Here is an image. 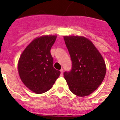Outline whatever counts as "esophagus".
<instances>
[{
    "mask_svg": "<svg viewBox=\"0 0 120 120\" xmlns=\"http://www.w3.org/2000/svg\"><path fill=\"white\" fill-rule=\"evenodd\" d=\"M63 72H64V70L63 69H61V75H63Z\"/></svg>",
    "mask_w": 120,
    "mask_h": 120,
    "instance_id": "obj_1",
    "label": "esophagus"
}]
</instances>
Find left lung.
I'll return each mask as SVG.
<instances>
[{"mask_svg":"<svg viewBox=\"0 0 120 120\" xmlns=\"http://www.w3.org/2000/svg\"><path fill=\"white\" fill-rule=\"evenodd\" d=\"M71 59V69L64 73L71 91L80 97L90 95L101 85L106 72L105 62L91 41L85 37H64Z\"/></svg>","mask_w":120,"mask_h":120,"instance_id":"left-lung-1","label":"left lung"}]
</instances>
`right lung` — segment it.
<instances>
[{
  "instance_id": "right-lung-1",
  "label": "right lung",
  "mask_w": 120,
  "mask_h": 120,
  "mask_svg": "<svg viewBox=\"0 0 120 120\" xmlns=\"http://www.w3.org/2000/svg\"><path fill=\"white\" fill-rule=\"evenodd\" d=\"M56 36H43L33 40L19 59V73L22 81L32 91L42 94L55 83L61 72L53 67L50 49Z\"/></svg>"
}]
</instances>
